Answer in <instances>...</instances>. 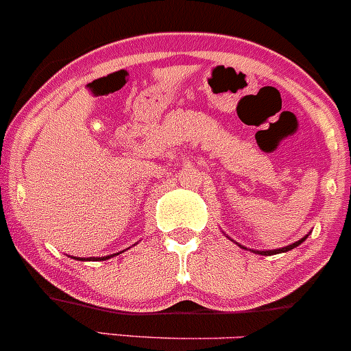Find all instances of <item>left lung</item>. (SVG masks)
<instances>
[{"label":"left lung","instance_id":"obj_1","mask_svg":"<svg viewBox=\"0 0 351 351\" xmlns=\"http://www.w3.org/2000/svg\"><path fill=\"white\" fill-rule=\"evenodd\" d=\"M307 237L308 234H305L304 238H300V240L298 241H295V243H291V245H287V247H281V248H274V250H252L254 252V254H261V255H274V254H283V252H288V250H291V248H295V247H298V245L300 243H304L305 240H307ZM234 241V240H233ZM238 247H241V248H245V250H247V247H243V245H240V243H237Z\"/></svg>","mask_w":351,"mask_h":351}]
</instances>
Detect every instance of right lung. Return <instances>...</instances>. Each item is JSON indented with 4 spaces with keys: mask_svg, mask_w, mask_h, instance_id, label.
Returning <instances> with one entry per match:
<instances>
[{
    "mask_svg": "<svg viewBox=\"0 0 351 351\" xmlns=\"http://www.w3.org/2000/svg\"><path fill=\"white\" fill-rule=\"evenodd\" d=\"M123 252V250H121ZM113 255H118V254H113ZM113 255H106V257H89V258H85V257H73V258H77V261H106V258H111L113 257Z\"/></svg>",
    "mask_w": 351,
    "mask_h": 351,
    "instance_id": "add662e5",
    "label": "right lung"
}]
</instances>
